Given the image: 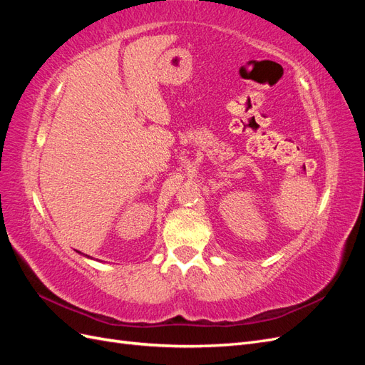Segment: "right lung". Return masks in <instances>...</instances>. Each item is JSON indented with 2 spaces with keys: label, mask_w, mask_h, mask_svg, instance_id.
Instances as JSON below:
<instances>
[{
  "label": "right lung",
  "mask_w": 365,
  "mask_h": 365,
  "mask_svg": "<svg viewBox=\"0 0 365 365\" xmlns=\"http://www.w3.org/2000/svg\"><path fill=\"white\" fill-rule=\"evenodd\" d=\"M82 254V252H81ZM83 256H86V254H83ZM86 257H90V256H86Z\"/></svg>",
  "instance_id": "add662e5"
}]
</instances>
